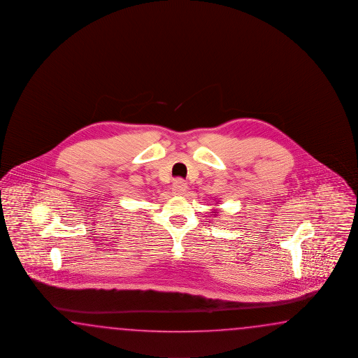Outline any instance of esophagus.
Masks as SVG:
<instances>
[{"label":"esophagus","instance_id":"34e87169","mask_svg":"<svg viewBox=\"0 0 358 358\" xmlns=\"http://www.w3.org/2000/svg\"><path fill=\"white\" fill-rule=\"evenodd\" d=\"M186 190H187V183L185 182L181 178L176 180L173 182V187H172V191L175 192L176 195H182Z\"/></svg>","mask_w":358,"mask_h":358}]
</instances>
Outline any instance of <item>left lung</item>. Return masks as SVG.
<instances>
[{"mask_svg":"<svg viewBox=\"0 0 358 358\" xmlns=\"http://www.w3.org/2000/svg\"><path fill=\"white\" fill-rule=\"evenodd\" d=\"M215 213H217V212H215Z\"/></svg>","mask_w":358,"mask_h":358,"instance_id":"1","label":"left lung"}]
</instances>
